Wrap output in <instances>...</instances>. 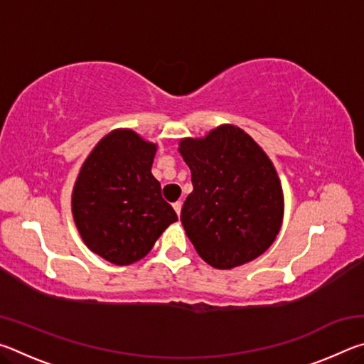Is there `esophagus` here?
<instances>
[{"label":"esophagus","instance_id":"esophagus-1","mask_svg":"<svg viewBox=\"0 0 364 364\" xmlns=\"http://www.w3.org/2000/svg\"><path fill=\"white\" fill-rule=\"evenodd\" d=\"M181 207H183V202L181 200H176L175 204H173V208H175V212L178 213V217H180V213H181Z\"/></svg>","mask_w":364,"mask_h":364}]
</instances>
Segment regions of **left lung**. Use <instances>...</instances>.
I'll return each mask as SVG.
<instances>
[{
	"instance_id": "obj_1",
	"label": "left lung",
	"mask_w": 364,
	"mask_h": 364,
	"mask_svg": "<svg viewBox=\"0 0 364 364\" xmlns=\"http://www.w3.org/2000/svg\"><path fill=\"white\" fill-rule=\"evenodd\" d=\"M178 151L194 186L181 223L202 260L231 269L260 257L274 242L284 215L269 157L234 125H220L205 138H184Z\"/></svg>"
}]
</instances>
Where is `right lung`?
<instances>
[{"mask_svg": "<svg viewBox=\"0 0 364 364\" xmlns=\"http://www.w3.org/2000/svg\"><path fill=\"white\" fill-rule=\"evenodd\" d=\"M157 146L127 128L106 134L80 168L72 213L83 242L114 264L149 254L178 220L151 173Z\"/></svg>", "mask_w": 364, "mask_h": 364, "instance_id": "obj_1", "label": "right lung"}]
</instances>
